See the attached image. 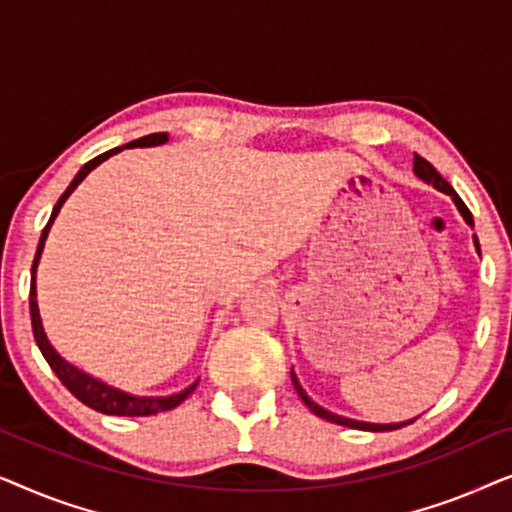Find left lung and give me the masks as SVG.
I'll return each instance as SVG.
<instances>
[{"label": "left lung", "instance_id": "1", "mask_svg": "<svg viewBox=\"0 0 512 512\" xmlns=\"http://www.w3.org/2000/svg\"><path fill=\"white\" fill-rule=\"evenodd\" d=\"M412 170H415L417 177L422 179V181H426V184H433V188H438L440 193L450 195V198L454 200V205H457V209L461 212V216H464V221L473 228V214L468 212V207L464 205V200H461L459 195H457V191H454V188L447 184L443 177H440V174L436 172V167H433L429 160H424L422 156H417V153H415V163H412ZM473 242H475V249H478V254H480V242H478V237H475V235H473ZM291 380H293V387H296V391H298V396L303 398L307 408H310L317 417L328 419V422H333V424L349 426V429H361V431H396V429H401V426H405V424L415 422V419H410V422H398V424H370V422H356V419H349V417H340V415H335V412H328L326 408H321V405L314 403L312 398L305 394V389L300 387L298 377H296V373H293V370H291Z\"/></svg>", "mask_w": 512, "mask_h": 512}]
</instances>
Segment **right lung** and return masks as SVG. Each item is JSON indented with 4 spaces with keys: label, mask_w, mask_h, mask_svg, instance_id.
Segmentation results:
<instances>
[{
    "label": "right lung",
    "mask_w": 512,
    "mask_h": 512,
    "mask_svg": "<svg viewBox=\"0 0 512 512\" xmlns=\"http://www.w3.org/2000/svg\"><path fill=\"white\" fill-rule=\"evenodd\" d=\"M167 142V132H153V135H146V137H139L135 142L125 144L130 146V149H135V146H158V144H165ZM125 146H118V149H111V151H104L100 156L88 160L86 165L81 167L79 174H76L72 184L67 186V191L60 195L58 205L53 207V214L51 219H48L44 233H41V240H39V247H37V256H34V263H32V284H30V314H32V331H34V340H37V347L41 349V354H44V359L48 361V366L55 375H58V380L65 384V387L72 391V394L79 398L83 405H88V408H93L97 412H102V415H116V417H146V415H158V412H165V410H172L177 408L181 401H186L188 394L198 387V382H193L191 387L181 391V394H172V396H132V394H125L121 389H114L109 387V384H104L100 380H95V377H90L88 373H83L72 363H67L62 356L55 352L51 342H48L46 333H44V326H41V317H39V305H37V282H34V275H37V265H39V258H41V251H44V242L48 237V230H51L55 216H58L60 207L65 205V200L69 195L74 193V188L81 184L83 179L88 177L90 172L95 170L97 165L104 163L109 156H114V153L123 151Z\"/></svg>",
    "instance_id": "obj_1"
}]
</instances>
